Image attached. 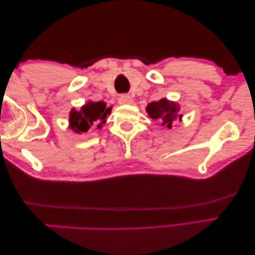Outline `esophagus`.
Wrapping results in <instances>:
<instances>
[{"label":"esophagus","mask_w":255,"mask_h":255,"mask_svg":"<svg viewBox=\"0 0 255 255\" xmlns=\"http://www.w3.org/2000/svg\"><path fill=\"white\" fill-rule=\"evenodd\" d=\"M120 103L124 104V105H130V104H132V97L130 95H121Z\"/></svg>","instance_id":"34e87169"}]
</instances>
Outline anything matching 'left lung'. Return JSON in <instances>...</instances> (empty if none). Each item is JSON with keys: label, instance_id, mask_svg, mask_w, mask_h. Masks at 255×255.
I'll return each instance as SVG.
<instances>
[{"label": "left lung", "instance_id": "obj_1", "mask_svg": "<svg viewBox=\"0 0 255 255\" xmlns=\"http://www.w3.org/2000/svg\"><path fill=\"white\" fill-rule=\"evenodd\" d=\"M145 111H147L150 119L158 121L161 124V127L165 128H172L176 121L182 122L183 115L179 113L181 107H179L178 103L167 98H161L158 102L148 104Z\"/></svg>", "mask_w": 255, "mask_h": 255}]
</instances>
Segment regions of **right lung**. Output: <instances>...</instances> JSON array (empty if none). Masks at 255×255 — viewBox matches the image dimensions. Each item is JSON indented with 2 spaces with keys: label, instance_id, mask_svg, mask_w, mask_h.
<instances>
[{
  "label": "right lung",
  "instance_id": "add662e5",
  "mask_svg": "<svg viewBox=\"0 0 255 255\" xmlns=\"http://www.w3.org/2000/svg\"><path fill=\"white\" fill-rule=\"evenodd\" d=\"M111 112L112 106L106 107V103L88 100L85 105L80 107V110L76 108L71 110L69 114V128L79 134L88 132L95 125L100 130L106 123V119Z\"/></svg>",
  "mask_w": 255,
  "mask_h": 255
}]
</instances>
